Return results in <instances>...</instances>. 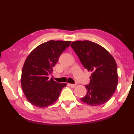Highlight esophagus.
<instances>
[{"label": "esophagus", "mask_w": 134, "mask_h": 134, "mask_svg": "<svg viewBox=\"0 0 134 134\" xmlns=\"http://www.w3.org/2000/svg\"><path fill=\"white\" fill-rule=\"evenodd\" d=\"M69 85L71 87H75L76 86V84H69Z\"/></svg>", "instance_id": "1"}]
</instances>
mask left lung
Segmentation results:
<instances>
[{
  "label": "left lung",
  "mask_w": 134,
  "mask_h": 134,
  "mask_svg": "<svg viewBox=\"0 0 134 134\" xmlns=\"http://www.w3.org/2000/svg\"><path fill=\"white\" fill-rule=\"evenodd\" d=\"M84 67L92 72L90 83L86 85L87 94L81 98L90 105L107 102L118 84L117 65L112 56L103 47L89 41H77L71 44Z\"/></svg>",
  "instance_id": "1"
}]
</instances>
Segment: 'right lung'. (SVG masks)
Listing matches in <instances>:
<instances>
[{"mask_svg":"<svg viewBox=\"0 0 134 134\" xmlns=\"http://www.w3.org/2000/svg\"><path fill=\"white\" fill-rule=\"evenodd\" d=\"M71 41L51 40L39 45L28 56L22 71L21 86L27 100L35 106L46 107L57 100L66 83L49 79L56 65Z\"/></svg>","mask_w":134,"mask_h":134,"instance_id":"right-lung-1","label":"right lung"}]
</instances>
